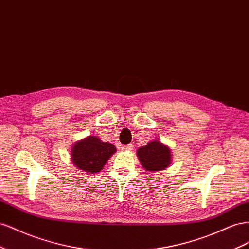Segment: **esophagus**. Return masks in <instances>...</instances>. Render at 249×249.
Instances as JSON below:
<instances>
[{
  "label": "esophagus",
  "instance_id": "1",
  "mask_svg": "<svg viewBox=\"0 0 249 249\" xmlns=\"http://www.w3.org/2000/svg\"><path fill=\"white\" fill-rule=\"evenodd\" d=\"M121 148H122V150H124V151H131L133 146L129 144V145H124V146H122Z\"/></svg>",
  "mask_w": 249,
  "mask_h": 249
}]
</instances>
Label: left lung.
<instances>
[{"instance_id": "1", "label": "left lung", "mask_w": 249, "mask_h": 249, "mask_svg": "<svg viewBox=\"0 0 249 249\" xmlns=\"http://www.w3.org/2000/svg\"><path fill=\"white\" fill-rule=\"evenodd\" d=\"M138 156L142 166L148 171H160L166 169L171 161L170 149L159 141H152L139 148Z\"/></svg>"}]
</instances>
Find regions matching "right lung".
Wrapping results in <instances>:
<instances>
[{
	"instance_id": "obj_1",
	"label": "right lung",
	"mask_w": 249,
	"mask_h": 249,
	"mask_svg": "<svg viewBox=\"0 0 249 249\" xmlns=\"http://www.w3.org/2000/svg\"><path fill=\"white\" fill-rule=\"evenodd\" d=\"M116 152V147L104 143L96 137L81 140L72 148L73 164L83 171L89 173L100 172L106 161Z\"/></svg>"
}]
</instances>
